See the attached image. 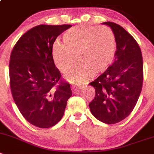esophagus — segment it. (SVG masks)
I'll return each mask as SVG.
<instances>
[{
    "label": "esophagus",
    "instance_id": "34e87169",
    "mask_svg": "<svg viewBox=\"0 0 154 154\" xmlns=\"http://www.w3.org/2000/svg\"><path fill=\"white\" fill-rule=\"evenodd\" d=\"M82 87L79 86H79L78 85H72V91L74 93L79 92V91L82 89Z\"/></svg>",
    "mask_w": 154,
    "mask_h": 154
}]
</instances>
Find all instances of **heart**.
I'll return each mask as SVG.
<instances>
[{"mask_svg": "<svg viewBox=\"0 0 154 154\" xmlns=\"http://www.w3.org/2000/svg\"><path fill=\"white\" fill-rule=\"evenodd\" d=\"M64 43L57 40L53 46V57L61 72L71 70L67 75L73 84H82L94 76V72L105 71L116 52V38L107 26L80 25L68 29L63 35Z\"/></svg>", "mask_w": 154, "mask_h": 154, "instance_id": "b5f03b06", "label": "heart"}]
</instances>
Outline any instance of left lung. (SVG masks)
Wrapping results in <instances>:
<instances>
[{
	"label": "left lung",
	"mask_w": 154,
	"mask_h": 154,
	"mask_svg": "<svg viewBox=\"0 0 154 154\" xmlns=\"http://www.w3.org/2000/svg\"><path fill=\"white\" fill-rule=\"evenodd\" d=\"M103 23L115 33L117 50L112 64L89 83L95 89L89 108L97 119L112 125L126 118L137 102L143 86V57L137 42L128 31L115 23Z\"/></svg>",
	"instance_id": "8db88e82"
}]
</instances>
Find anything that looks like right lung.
Instances as JSON below:
<instances>
[{
	"label": "right lung",
	"mask_w": 154,
	"mask_h": 154,
	"mask_svg": "<svg viewBox=\"0 0 154 154\" xmlns=\"http://www.w3.org/2000/svg\"><path fill=\"white\" fill-rule=\"evenodd\" d=\"M71 26H34L22 35L11 52L9 75L13 98L23 118L37 128L56 125L72 94L53 57L55 40Z\"/></svg>",
	"instance_id": "right-lung-1"
}]
</instances>
